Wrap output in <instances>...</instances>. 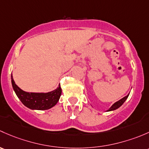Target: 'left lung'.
Instances as JSON below:
<instances>
[{"label":"left lung","instance_id":"left-lung-1","mask_svg":"<svg viewBox=\"0 0 149 149\" xmlns=\"http://www.w3.org/2000/svg\"><path fill=\"white\" fill-rule=\"evenodd\" d=\"M129 94L130 93H128L126 96H125V97H123L122 99H120V100L117 101V102H115L114 104H113V105H112V106L110 107V108H109L107 111H113V110H116V109L120 108L121 105L124 103V102L126 100L127 98H128V95H129Z\"/></svg>","mask_w":149,"mask_h":149}]
</instances>
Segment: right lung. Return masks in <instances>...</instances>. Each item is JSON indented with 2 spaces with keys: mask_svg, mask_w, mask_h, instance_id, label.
<instances>
[{
  "mask_svg": "<svg viewBox=\"0 0 149 149\" xmlns=\"http://www.w3.org/2000/svg\"><path fill=\"white\" fill-rule=\"evenodd\" d=\"M11 83L13 90L23 104L31 110H44L52 108L59 101L62 94L60 84L56 89L48 93H29L21 90L13 80L11 74Z\"/></svg>",
  "mask_w": 149,
  "mask_h": 149,
  "instance_id": "1",
  "label": "right lung"
}]
</instances>
